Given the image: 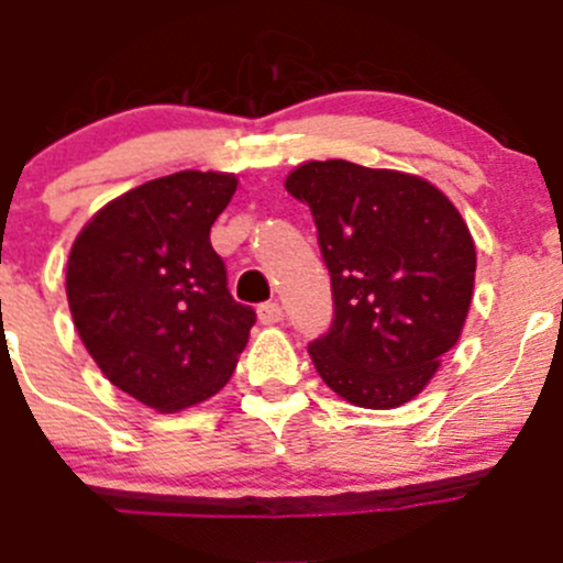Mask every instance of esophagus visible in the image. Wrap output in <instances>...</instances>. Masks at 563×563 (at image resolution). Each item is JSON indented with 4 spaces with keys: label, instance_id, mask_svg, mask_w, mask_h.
<instances>
[{
    "label": "esophagus",
    "instance_id": "esophagus-1",
    "mask_svg": "<svg viewBox=\"0 0 563 563\" xmlns=\"http://www.w3.org/2000/svg\"><path fill=\"white\" fill-rule=\"evenodd\" d=\"M257 319H261L263 325H275L283 319V306L280 302H261L257 306Z\"/></svg>",
    "mask_w": 563,
    "mask_h": 563
}]
</instances>
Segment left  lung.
Returning a JSON list of instances; mask_svg holds the SVG:
<instances>
[{"label":"left lung","mask_w":563,"mask_h":563,"mask_svg":"<svg viewBox=\"0 0 563 563\" xmlns=\"http://www.w3.org/2000/svg\"><path fill=\"white\" fill-rule=\"evenodd\" d=\"M286 190L311 207L331 275V328L308 344L344 401L393 409L427 387L457 344L477 252L438 187L344 159L308 162Z\"/></svg>","instance_id":"obj_1"}]
</instances>
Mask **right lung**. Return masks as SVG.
<instances>
[{"label":"right lung","mask_w":563,"mask_h":563,"mask_svg":"<svg viewBox=\"0 0 563 563\" xmlns=\"http://www.w3.org/2000/svg\"><path fill=\"white\" fill-rule=\"evenodd\" d=\"M235 176L179 170L109 201L75 238L67 300L103 376L156 412L219 393L255 311L232 300L210 227Z\"/></svg>","instance_id":"add662e5"}]
</instances>
